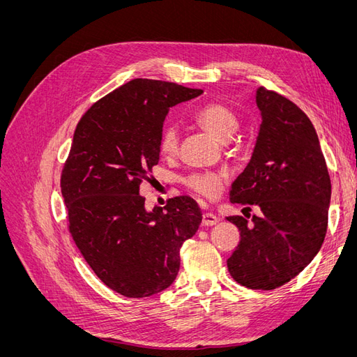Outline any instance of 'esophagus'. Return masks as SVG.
Masks as SVG:
<instances>
[{
  "instance_id": "obj_1",
  "label": "esophagus",
  "mask_w": 357,
  "mask_h": 357,
  "mask_svg": "<svg viewBox=\"0 0 357 357\" xmlns=\"http://www.w3.org/2000/svg\"><path fill=\"white\" fill-rule=\"evenodd\" d=\"M219 222V219L215 218L214 214H211V213H204L202 214V225L204 226H213V225H215Z\"/></svg>"
}]
</instances>
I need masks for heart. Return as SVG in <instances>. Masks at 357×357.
<instances>
[{"mask_svg":"<svg viewBox=\"0 0 357 357\" xmlns=\"http://www.w3.org/2000/svg\"><path fill=\"white\" fill-rule=\"evenodd\" d=\"M195 122L202 126L205 131L213 135L220 143H228L238 131L240 119L231 107L222 102H210L193 116ZM178 129L174 125H165L162 128L159 137L160 153L172 156L178 150ZM222 176L208 174V172H195L185 178L186 186L195 193L205 198H215L222 189Z\"/></svg>","mask_w":357,"mask_h":357,"instance_id":"obj_1","label":"heart"}]
</instances>
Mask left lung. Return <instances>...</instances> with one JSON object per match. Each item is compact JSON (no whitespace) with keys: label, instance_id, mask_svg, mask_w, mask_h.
<instances>
[{"label":"left lung","instance_id":"8db88e82","mask_svg":"<svg viewBox=\"0 0 357 357\" xmlns=\"http://www.w3.org/2000/svg\"><path fill=\"white\" fill-rule=\"evenodd\" d=\"M256 144L232 183V204L261 208L248 222L226 218L241 240L228 259L236 283L271 290L295 278L319 253L328 228L331 177L314 126L296 104L259 88ZM250 218V214H248Z\"/></svg>","mask_w":357,"mask_h":357}]
</instances>
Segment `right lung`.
Wrapping results in <instances>:
<instances>
[{"instance_id": "add662e5", "label": "right lung", "mask_w": 357, "mask_h": 357, "mask_svg": "<svg viewBox=\"0 0 357 357\" xmlns=\"http://www.w3.org/2000/svg\"><path fill=\"white\" fill-rule=\"evenodd\" d=\"M201 93L134 79L96 101L74 131L61 177L68 228L93 273L123 296H152L174 283L180 248L201 225L202 213L189 197L147 211L139 195L159 162L169 109Z\"/></svg>"}]
</instances>
